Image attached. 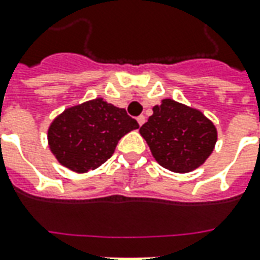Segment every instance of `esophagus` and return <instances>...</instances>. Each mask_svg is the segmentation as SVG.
Returning <instances> with one entry per match:
<instances>
[{
	"mask_svg": "<svg viewBox=\"0 0 260 260\" xmlns=\"http://www.w3.org/2000/svg\"><path fill=\"white\" fill-rule=\"evenodd\" d=\"M145 119H146V118L143 117V115H139V117L136 118V121H138V124H139V125L145 124Z\"/></svg>",
	"mask_w": 260,
	"mask_h": 260,
	"instance_id": "34e87169",
	"label": "esophagus"
}]
</instances>
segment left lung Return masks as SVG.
Wrapping results in <instances>:
<instances>
[{
  "label": "left lung",
  "instance_id": "8db88e82",
  "mask_svg": "<svg viewBox=\"0 0 260 260\" xmlns=\"http://www.w3.org/2000/svg\"><path fill=\"white\" fill-rule=\"evenodd\" d=\"M139 132L156 161L176 173L201 166L217 142V129L210 119L199 110L169 99L153 107V115Z\"/></svg>",
  "mask_w": 260,
  "mask_h": 260
}]
</instances>
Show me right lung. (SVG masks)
I'll return each instance as SVG.
<instances>
[{
    "mask_svg": "<svg viewBox=\"0 0 260 260\" xmlns=\"http://www.w3.org/2000/svg\"><path fill=\"white\" fill-rule=\"evenodd\" d=\"M139 128L124 108L95 99L67 108L48 131L49 146L56 159L77 173H86L110 159L118 141Z\"/></svg>",
    "mask_w": 260,
    "mask_h": 260,
    "instance_id": "1",
    "label": "right lung"
}]
</instances>
